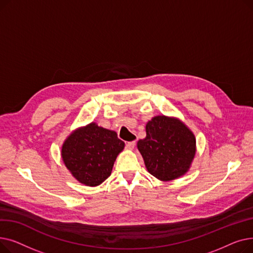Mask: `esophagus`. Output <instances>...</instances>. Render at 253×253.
<instances>
[{"mask_svg":"<svg viewBox=\"0 0 253 253\" xmlns=\"http://www.w3.org/2000/svg\"><path fill=\"white\" fill-rule=\"evenodd\" d=\"M135 144H136V141H135V140H133V141H128V142L126 143V148H127L128 150H133L134 147H135Z\"/></svg>","mask_w":253,"mask_h":253,"instance_id":"obj_1","label":"esophagus"}]
</instances>
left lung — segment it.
<instances>
[{"label": "left lung", "mask_w": 253, "mask_h": 253, "mask_svg": "<svg viewBox=\"0 0 253 253\" xmlns=\"http://www.w3.org/2000/svg\"><path fill=\"white\" fill-rule=\"evenodd\" d=\"M147 136L137 148L152 175L169 181L183 175L190 168L196 152L192 131L176 119L154 117L145 126Z\"/></svg>", "instance_id": "8db88e82"}]
</instances>
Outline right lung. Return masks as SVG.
<instances>
[{"label":"right lung","mask_w":253,"mask_h":253,"mask_svg":"<svg viewBox=\"0 0 253 253\" xmlns=\"http://www.w3.org/2000/svg\"><path fill=\"white\" fill-rule=\"evenodd\" d=\"M124 145L115 131L91 123L66 138L61 157L76 179L95 187L111 175L114 162Z\"/></svg>","instance_id":"obj_1"}]
</instances>
